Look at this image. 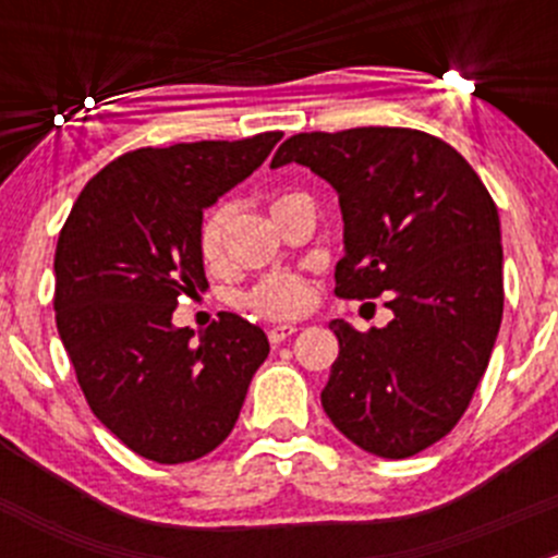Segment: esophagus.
I'll return each mask as SVG.
<instances>
[{
    "label": "esophagus",
    "instance_id": "esophagus-1",
    "mask_svg": "<svg viewBox=\"0 0 558 558\" xmlns=\"http://www.w3.org/2000/svg\"><path fill=\"white\" fill-rule=\"evenodd\" d=\"M291 335H296V326H272V329L267 331V337L272 345H280V342L289 340Z\"/></svg>",
    "mask_w": 558,
    "mask_h": 558
}]
</instances>
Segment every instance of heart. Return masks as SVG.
Instances as JSON below:
<instances>
[{
	"label": "heart",
	"instance_id": "b5f03b06",
	"mask_svg": "<svg viewBox=\"0 0 558 558\" xmlns=\"http://www.w3.org/2000/svg\"><path fill=\"white\" fill-rule=\"evenodd\" d=\"M311 202L300 191H286V194L272 196L269 202V213L275 221L286 216L291 207ZM227 221L229 210L223 205L213 207L205 213L196 232V247H199V258L207 267H218L223 262V238H227ZM313 302V280L302 272H272L267 278L256 280L251 289L243 294V305L258 318L269 320H289L302 315Z\"/></svg>",
	"mask_w": 558,
	"mask_h": 558
}]
</instances>
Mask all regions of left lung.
<instances>
[{"label": "left lung", "mask_w": 558, "mask_h": 558, "mask_svg": "<svg viewBox=\"0 0 558 558\" xmlns=\"http://www.w3.org/2000/svg\"><path fill=\"white\" fill-rule=\"evenodd\" d=\"M329 180L345 221L340 300L388 294L384 329L331 320L340 353L320 404L364 451L408 459L459 424L502 324V243L492 194L464 156L402 126L307 132L272 156Z\"/></svg>", "instance_id": "8db88e82"}]
</instances>
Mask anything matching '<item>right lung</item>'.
Wrapping results in <instances>:
<instances>
[{"instance_id": "1", "label": "right lung", "mask_w": 558, "mask_h": 558, "mask_svg": "<svg viewBox=\"0 0 558 558\" xmlns=\"http://www.w3.org/2000/svg\"><path fill=\"white\" fill-rule=\"evenodd\" d=\"M283 132L118 156L83 185L56 245V326L88 408L134 453L202 459L238 424L267 335L221 313L199 340L174 329L207 289L202 213L267 159Z\"/></svg>"}]
</instances>
